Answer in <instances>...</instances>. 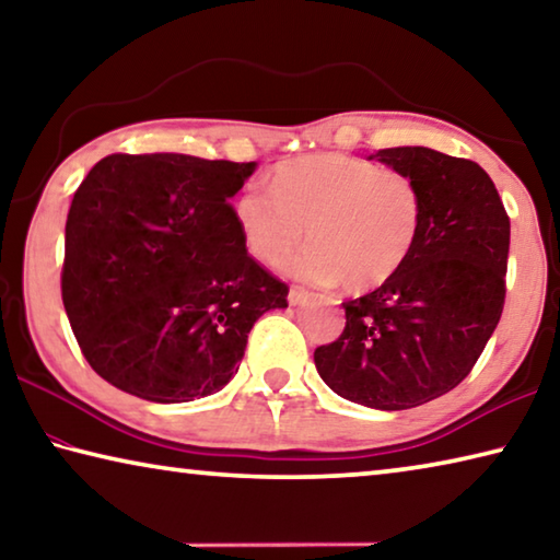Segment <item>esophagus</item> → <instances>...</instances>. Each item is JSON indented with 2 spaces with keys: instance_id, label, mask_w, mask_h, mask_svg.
<instances>
[{
  "instance_id": "obj_1",
  "label": "esophagus",
  "mask_w": 560,
  "mask_h": 560,
  "mask_svg": "<svg viewBox=\"0 0 560 560\" xmlns=\"http://www.w3.org/2000/svg\"><path fill=\"white\" fill-rule=\"evenodd\" d=\"M308 299H311V293L306 289H299V287L289 289V303H291V306H301V303H306Z\"/></svg>"
}]
</instances>
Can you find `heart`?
<instances>
[{
  "instance_id": "1",
  "label": "heart",
  "mask_w": 560,
  "mask_h": 560,
  "mask_svg": "<svg viewBox=\"0 0 560 560\" xmlns=\"http://www.w3.org/2000/svg\"><path fill=\"white\" fill-rule=\"evenodd\" d=\"M269 192L249 187L234 200L246 252L279 267L306 230L311 244L287 269L318 287H383L405 267L422 226V195L410 175L338 153L273 167Z\"/></svg>"
}]
</instances>
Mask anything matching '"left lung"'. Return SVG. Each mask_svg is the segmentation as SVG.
Returning a JSON list of instances; mask_svg holds the SVG:
<instances>
[{"label":"left lung","instance_id":"obj_1","mask_svg":"<svg viewBox=\"0 0 560 560\" xmlns=\"http://www.w3.org/2000/svg\"><path fill=\"white\" fill-rule=\"evenodd\" d=\"M373 158L420 187V234L393 279L343 303V334L314 360L346 400L410 410L457 387L494 334L511 226L494 183L471 160L422 145Z\"/></svg>","mask_w":560,"mask_h":560}]
</instances>
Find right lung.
<instances>
[{
	"label": "right lung",
	"mask_w": 560,
	"mask_h": 560,
	"mask_svg": "<svg viewBox=\"0 0 560 560\" xmlns=\"http://www.w3.org/2000/svg\"><path fill=\"white\" fill-rule=\"evenodd\" d=\"M257 163L108 155L66 220L63 308L103 381L150 402L220 393L287 283L242 242L230 200Z\"/></svg>",
	"instance_id": "obj_1"
}]
</instances>
